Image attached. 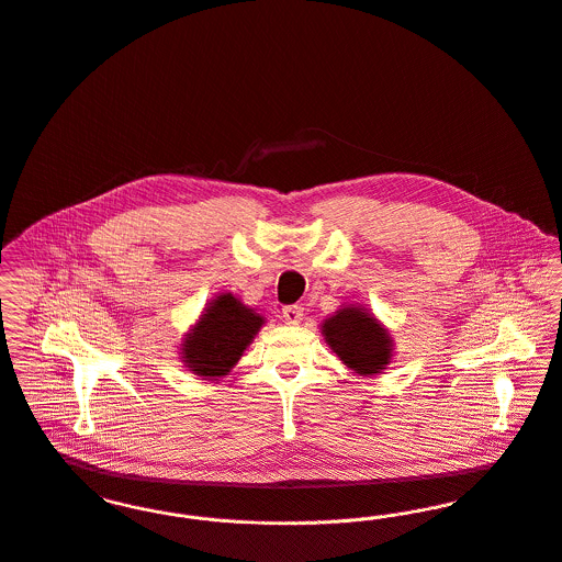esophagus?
<instances>
[{
	"label": "esophagus",
	"instance_id": "obj_1",
	"mask_svg": "<svg viewBox=\"0 0 562 562\" xmlns=\"http://www.w3.org/2000/svg\"><path fill=\"white\" fill-rule=\"evenodd\" d=\"M282 316H284V321L289 323V325H297L300 321L303 318V307L302 305H284L282 307Z\"/></svg>",
	"mask_w": 562,
	"mask_h": 562
}]
</instances>
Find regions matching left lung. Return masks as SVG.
<instances>
[{
    "instance_id": "1",
    "label": "left lung",
    "mask_w": 562,
    "mask_h": 562,
    "mask_svg": "<svg viewBox=\"0 0 562 562\" xmlns=\"http://www.w3.org/2000/svg\"><path fill=\"white\" fill-rule=\"evenodd\" d=\"M323 336L357 374H379L389 363L391 340L379 321L361 307H342L323 323Z\"/></svg>"
}]
</instances>
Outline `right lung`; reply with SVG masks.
Returning <instances> with one entry per match:
<instances>
[{
	"instance_id": "add662e5",
	"label": "right lung",
	"mask_w": 562,
	"mask_h": 562,
	"mask_svg": "<svg viewBox=\"0 0 562 562\" xmlns=\"http://www.w3.org/2000/svg\"><path fill=\"white\" fill-rule=\"evenodd\" d=\"M260 325V314L224 293L207 305L201 321L188 334L183 361L199 376H224L252 342Z\"/></svg>"
}]
</instances>
